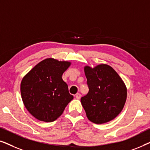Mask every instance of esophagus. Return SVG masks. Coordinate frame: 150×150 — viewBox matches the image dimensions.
I'll return each mask as SVG.
<instances>
[{
  "mask_svg": "<svg viewBox=\"0 0 150 150\" xmlns=\"http://www.w3.org/2000/svg\"><path fill=\"white\" fill-rule=\"evenodd\" d=\"M81 93H78L76 94V99L79 100L80 98H81Z\"/></svg>",
  "mask_w": 150,
  "mask_h": 150,
  "instance_id": "1",
  "label": "esophagus"
}]
</instances>
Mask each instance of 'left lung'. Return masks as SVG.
<instances>
[{
	"label": "left lung",
	"instance_id": "obj_1",
	"mask_svg": "<svg viewBox=\"0 0 150 150\" xmlns=\"http://www.w3.org/2000/svg\"><path fill=\"white\" fill-rule=\"evenodd\" d=\"M89 92L81 99L88 120L104 124L122 111L127 98V88L115 70L106 64L92 68L85 66Z\"/></svg>",
	"mask_w": 150,
	"mask_h": 150
}]
</instances>
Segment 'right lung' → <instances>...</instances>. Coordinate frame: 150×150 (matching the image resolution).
<instances>
[{
    "label": "right lung",
    "mask_w": 150,
    "mask_h": 150,
    "mask_svg": "<svg viewBox=\"0 0 150 150\" xmlns=\"http://www.w3.org/2000/svg\"><path fill=\"white\" fill-rule=\"evenodd\" d=\"M70 65L69 61L46 59L23 77L20 84L22 100L37 120L54 122L74 98L62 79L63 72Z\"/></svg>",
    "instance_id": "obj_1"
}]
</instances>
